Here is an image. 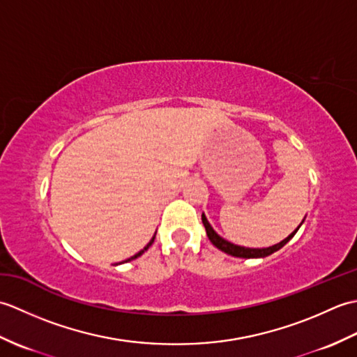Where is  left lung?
<instances>
[{
	"label": "left lung",
	"instance_id": "8db88e82",
	"mask_svg": "<svg viewBox=\"0 0 357 357\" xmlns=\"http://www.w3.org/2000/svg\"><path fill=\"white\" fill-rule=\"evenodd\" d=\"M302 222H304V221H302ZM302 222H301V225H302ZM202 224H204V227H206V231H207V236H208L210 242L216 248H219V250H221V252L230 255V256L245 257V259H250V257H265V256H270V255H273L275 252H278V250L282 248L287 244V242L294 236L296 231H298L299 227H301L299 225L298 229H296L291 234H288V236L284 241H280L279 244H275V245L267 247V248H248V247H241V245H236V244H231V242H229L227 239L219 236V234L213 230V227L210 225V222L207 221V218H206V215H204V213H202Z\"/></svg>",
	"mask_w": 357,
	"mask_h": 357
}]
</instances>
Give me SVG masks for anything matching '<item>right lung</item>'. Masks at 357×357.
I'll use <instances>...</instances> for the list:
<instances>
[{"label":"right lung","instance_id":"right-lung-1","mask_svg":"<svg viewBox=\"0 0 357 357\" xmlns=\"http://www.w3.org/2000/svg\"><path fill=\"white\" fill-rule=\"evenodd\" d=\"M155 234H156V233H155ZM153 241H155V236H153V238H151V241L149 242V244H147L146 247H144V248L141 250V252H138V253H136V255H135V256H132V257H128V259H126L124 262H128V261H133V259H136V257H139V256H141V255H142L144 252H146V250H149V247H150L151 244H153Z\"/></svg>","mask_w":357,"mask_h":357}]
</instances>
